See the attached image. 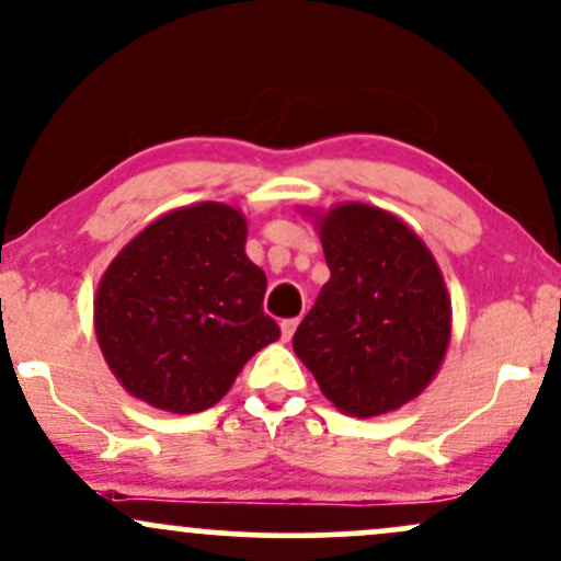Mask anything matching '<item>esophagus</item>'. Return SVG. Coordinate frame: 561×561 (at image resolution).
<instances>
[{
  "label": "esophagus",
  "instance_id": "1",
  "mask_svg": "<svg viewBox=\"0 0 561 561\" xmlns=\"http://www.w3.org/2000/svg\"><path fill=\"white\" fill-rule=\"evenodd\" d=\"M298 324H300V319H285V321H282V337H285V340H289V337H293V334H295V330H298Z\"/></svg>",
  "mask_w": 561,
  "mask_h": 561
}]
</instances>
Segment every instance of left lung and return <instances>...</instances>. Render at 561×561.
I'll return each instance as SVG.
<instances>
[{
    "label": "left lung",
    "instance_id": "8db88e82",
    "mask_svg": "<svg viewBox=\"0 0 561 561\" xmlns=\"http://www.w3.org/2000/svg\"><path fill=\"white\" fill-rule=\"evenodd\" d=\"M330 282L293 337L327 401L379 416L433 382L450 340L440 268L401 218L364 203L317 216Z\"/></svg>",
    "mask_w": 561,
    "mask_h": 561
}]
</instances>
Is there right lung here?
Masks as SVG:
<instances>
[{"instance_id": "1", "label": "right lung", "mask_w": 561, "mask_h": 561, "mask_svg": "<svg viewBox=\"0 0 561 561\" xmlns=\"http://www.w3.org/2000/svg\"><path fill=\"white\" fill-rule=\"evenodd\" d=\"M248 221L224 203L160 216L115 255L94 298V332L139 401L197 414L227 396L279 327L263 311L266 274L244 253Z\"/></svg>"}]
</instances>
